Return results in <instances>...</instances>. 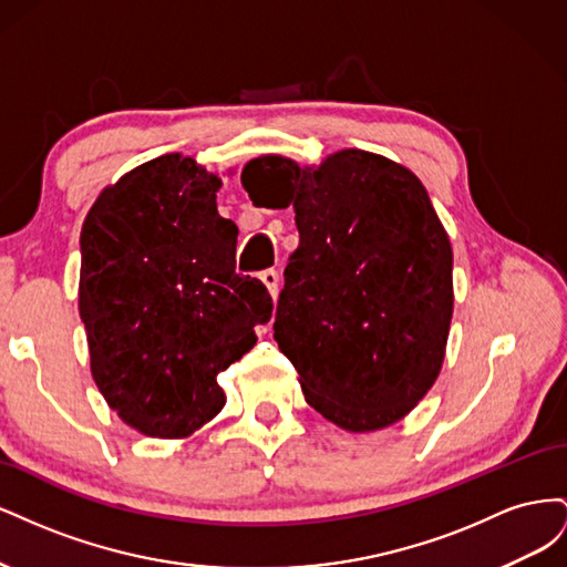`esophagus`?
<instances>
[{
    "instance_id": "esophagus-1",
    "label": "esophagus",
    "mask_w": 567,
    "mask_h": 567,
    "mask_svg": "<svg viewBox=\"0 0 567 567\" xmlns=\"http://www.w3.org/2000/svg\"><path fill=\"white\" fill-rule=\"evenodd\" d=\"M260 281L267 286V290H269V296L277 300V296H279V271L277 269H265L262 274H260Z\"/></svg>"
}]
</instances>
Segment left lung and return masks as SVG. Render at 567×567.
I'll use <instances>...</instances> for the list:
<instances>
[{
    "mask_svg": "<svg viewBox=\"0 0 567 567\" xmlns=\"http://www.w3.org/2000/svg\"><path fill=\"white\" fill-rule=\"evenodd\" d=\"M241 184L296 210L274 338L307 404L350 433L402 421L437 381L454 312L452 244L421 179L342 148L319 167L252 158Z\"/></svg>",
    "mask_w": 567,
    "mask_h": 567,
    "instance_id": "8db88e82",
    "label": "left lung"
}]
</instances>
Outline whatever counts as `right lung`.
Returning <instances> with one entry per match:
<instances>
[{
  "label": "right lung",
  "instance_id": "1",
  "mask_svg": "<svg viewBox=\"0 0 567 567\" xmlns=\"http://www.w3.org/2000/svg\"><path fill=\"white\" fill-rule=\"evenodd\" d=\"M221 179L165 153L99 194L80 234V319L96 388L148 437L182 440L225 406L217 373L271 317L262 281L236 274Z\"/></svg>",
  "mask_w": 567,
  "mask_h": 567
}]
</instances>
